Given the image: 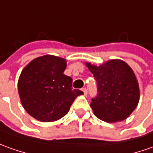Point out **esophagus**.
<instances>
[{
    "mask_svg": "<svg viewBox=\"0 0 153 153\" xmlns=\"http://www.w3.org/2000/svg\"><path fill=\"white\" fill-rule=\"evenodd\" d=\"M82 92H83L84 95H87L88 94V89L86 88H82Z\"/></svg>",
    "mask_w": 153,
    "mask_h": 153,
    "instance_id": "obj_1",
    "label": "esophagus"
}]
</instances>
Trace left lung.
<instances>
[{"mask_svg": "<svg viewBox=\"0 0 153 153\" xmlns=\"http://www.w3.org/2000/svg\"><path fill=\"white\" fill-rule=\"evenodd\" d=\"M97 82V94L92 98L94 114L106 122L126 120L139 102V86L128 65L112 60L100 66L87 63Z\"/></svg>", "mask_w": 153, "mask_h": 153, "instance_id": "1", "label": "left lung"}]
</instances>
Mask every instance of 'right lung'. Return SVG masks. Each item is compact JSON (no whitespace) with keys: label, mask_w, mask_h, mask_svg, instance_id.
Wrapping results in <instances>:
<instances>
[{"label":"right lung","mask_w":153,"mask_h":153,"mask_svg":"<svg viewBox=\"0 0 153 153\" xmlns=\"http://www.w3.org/2000/svg\"><path fill=\"white\" fill-rule=\"evenodd\" d=\"M66 61L54 55L32 60L22 71L18 93L27 112L43 122L55 121L65 116L76 98L82 94L72 88V78L63 73Z\"/></svg>","instance_id":"1"}]
</instances>
